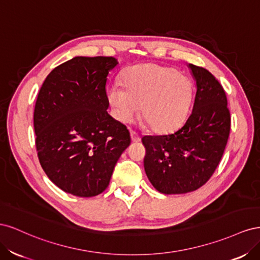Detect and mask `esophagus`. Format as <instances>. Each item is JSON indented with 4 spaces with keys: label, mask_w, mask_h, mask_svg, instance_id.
I'll return each mask as SVG.
<instances>
[{
    "label": "esophagus",
    "mask_w": 260,
    "mask_h": 260,
    "mask_svg": "<svg viewBox=\"0 0 260 260\" xmlns=\"http://www.w3.org/2000/svg\"><path fill=\"white\" fill-rule=\"evenodd\" d=\"M130 136H131V140H132V142H140V137H139V135L137 132H135V131H131L130 132Z\"/></svg>",
    "instance_id": "obj_1"
}]
</instances>
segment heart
I'll return each mask as SVG.
<instances>
[{
  "label": "heart",
  "instance_id": "1",
  "mask_svg": "<svg viewBox=\"0 0 260 260\" xmlns=\"http://www.w3.org/2000/svg\"><path fill=\"white\" fill-rule=\"evenodd\" d=\"M124 85L107 86V100L116 119L131 122L141 106L143 119L155 132H169L182 123L190 111L193 84L177 69L157 64L131 67L123 77Z\"/></svg>",
  "mask_w": 260,
  "mask_h": 260
}]
</instances>
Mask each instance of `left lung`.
Masks as SVG:
<instances>
[{
	"mask_svg": "<svg viewBox=\"0 0 260 260\" xmlns=\"http://www.w3.org/2000/svg\"><path fill=\"white\" fill-rule=\"evenodd\" d=\"M188 68L196 82L192 113L175 132L142 138L145 174L162 194H184L205 184L221 159L230 133L221 84L205 68L193 64Z\"/></svg>",
	"mask_w": 260,
	"mask_h": 260,
	"instance_id": "obj_1",
	"label": "left lung"
}]
</instances>
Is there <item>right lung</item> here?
Listing matches in <instances>:
<instances>
[{
  "mask_svg": "<svg viewBox=\"0 0 260 260\" xmlns=\"http://www.w3.org/2000/svg\"><path fill=\"white\" fill-rule=\"evenodd\" d=\"M117 65L114 57H74L52 70L36 102L41 167L60 190L79 198L106 190L131 142L127 127L107 113V76Z\"/></svg>",
  "mask_w": 260,
  "mask_h": 260,
  "instance_id": "1",
  "label": "right lung"
}]
</instances>
